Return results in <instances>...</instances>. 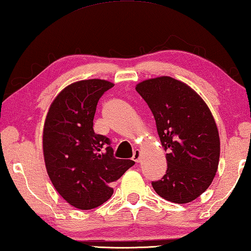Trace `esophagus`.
<instances>
[{
	"label": "esophagus",
	"instance_id": "obj_1",
	"mask_svg": "<svg viewBox=\"0 0 251 251\" xmlns=\"http://www.w3.org/2000/svg\"><path fill=\"white\" fill-rule=\"evenodd\" d=\"M132 159H133L135 163H140L141 162V152H140L139 150H135L134 151L133 157H132Z\"/></svg>",
	"mask_w": 251,
	"mask_h": 251
}]
</instances>
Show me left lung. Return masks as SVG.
Listing matches in <instances>:
<instances>
[{
	"mask_svg": "<svg viewBox=\"0 0 251 251\" xmlns=\"http://www.w3.org/2000/svg\"><path fill=\"white\" fill-rule=\"evenodd\" d=\"M152 110L167 170L152 186L175 203L196 200L213 181L220 160V135L213 115L199 94L178 79L159 76L135 86Z\"/></svg>",
	"mask_w": 251,
	"mask_h": 251,
	"instance_id": "8db88e82",
	"label": "left lung"
}]
</instances>
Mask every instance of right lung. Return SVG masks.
<instances>
[{
  "label": "right lung",
  "mask_w": 251,
  "mask_h": 251,
  "mask_svg": "<svg viewBox=\"0 0 251 251\" xmlns=\"http://www.w3.org/2000/svg\"><path fill=\"white\" fill-rule=\"evenodd\" d=\"M113 84L105 79H84L63 88L47 113L42 150L50 180L69 204L91 210L113 193L111 183L134 165L117 159L110 141L96 134L93 120L102 94Z\"/></svg>",
  "instance_id": "1"
}]
</instances>
